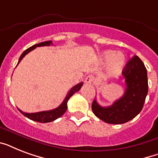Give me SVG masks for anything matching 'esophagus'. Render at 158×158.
<instances>
[{"instance_id": "obj_1", "label": "esophagus", "mask_w": 158, "mask_h": 158, "mask_svg": "<svg viewBox=\"0 0 158 158\" xmlns=\"http://www.w3.org/2000/svg\"><path fill=\"white\" fill-rule=\"evenodd\" d=\"M94 82V77L93 75H88V76L85 78V83L87 84H93Z\"/></svg>"}]
</instances>
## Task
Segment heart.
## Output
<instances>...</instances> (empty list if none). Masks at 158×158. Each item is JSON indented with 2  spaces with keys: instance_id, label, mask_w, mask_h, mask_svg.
Returning <instances> with one entry per match:
<instances>
[{
  "instance_id": "b5f03b06",
  "label": "heart",
  "mask_w": 158,
  "mask_h": 158,
  "mask_svg": "<svg viewBox=\"0 0 158 158\" xmlns=\"http://www.w3.org/2000/svg\"><path fill=\"white\" fill-rule=\"evenodd\" d=\"M102 61L109 63V72L111 75H117L125 66V58L121 52L115 53L114 51H105L101 55Z\"/></svg>"
}]
</instances>
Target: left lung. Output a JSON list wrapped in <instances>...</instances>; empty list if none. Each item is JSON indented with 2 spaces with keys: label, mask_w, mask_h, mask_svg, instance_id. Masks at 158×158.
<instances>
[{
  "label": "left lung",
  "mask_w": 158,
  "mask_h": 158,
  "mask_svg": "<svg viewBox=\"0 0 158 158\" xmlns=\"http://www.w3.org/2000/svg\"><path fill=\"white\" fill-rule=\"evenodd\" d=\"M125 78V94L110 106H101L96 100L92 110L97 117L108 124L120 125L132 120L142 110L148 91L147 69L137 56L127 62L123 69Z\"/></svg>",
  "instance_id": "obj_1"
}]
</instances>
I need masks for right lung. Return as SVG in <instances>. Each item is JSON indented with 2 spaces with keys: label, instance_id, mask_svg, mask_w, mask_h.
I'll use <instances>...</instances> for the list:
<instances>
[{
  "label": "right lung",
  "instance_id": "right-lung-1",
  "mask_svg": "<svg viewBox=\"0 0 158 158\" xmlns=\"http://www.w3.org/2000/svg\"><path fill=\"white\" fill-rule=\"evenodd\" d=\"M52 44V41H46V42H43V43H38V44H35V45L32 46L31 48H28L27 50H25L22 53V55L19 57V59L18 64L21 61V60L23 59V57L25 56L26 55L29 53L31 51H33V49H35L37 47H44V46H50ZM17 66V65H16ZM83 86V82L82 83H79V84H76L75 86H74L72 89H70V90L69 91V93L67 94L65 98L64 99V101L60 105L58 106V107L55 108L53 110H46V111H39V112L36 113H26L22 111L21 110L19 109V110L20 111L22 114H23L24 116H26L28 119H30L32 120H34V121H37V122L40 123H48V122H52L53 120H56L57 118L60 117L63 114H64L67 110V102H68V100L69 99V98L73 95L74 94H75L76 92H78L79 89H81V87Z\"/></svg>",
  "mask_w": 158,
  "mask_h": 158
}]
</instances>
